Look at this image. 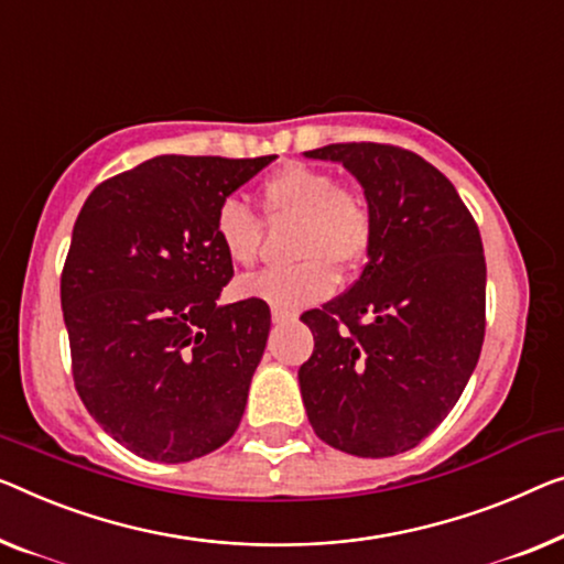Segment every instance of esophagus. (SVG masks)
I'll use <instances>...</instances> for the list:
<instances>
[{
	"instance_id": "obj_1",
	"label": "esophagus",
	"mask_w": 564,
	"mask_h": 564,
	"mask_svg": "<svg viewBox=\"0 0 564 564\" xmlns=\"http://www.w3.org/2000/svg\"><path fill=\"white\" fill-rule=\"evenodd\" d=\"M291 322H296V316H293V314H283V311H275V308H273V324L283 326V324H291Z\"/></svg>"
}]
</instances>
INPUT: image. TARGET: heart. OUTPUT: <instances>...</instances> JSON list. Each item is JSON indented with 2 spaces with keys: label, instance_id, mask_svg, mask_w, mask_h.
<instances>
[{
  "label": "heart",
  "instance_id": "obj_1",
  "mask_svg": "<svg viewBox=\"0 0 564 564\" xmlns=\"http://www.w3.org/2000/svg\"><path fill=\"white\" fill-rule=\"evenodd\" d=\"M260 209L268 223H299L291 242V268H268L238 283L242 296L263 299L275 311L318 304L334 291V271L347 273L362 263L372 242L367 202L334 174L306 164H289L260 184ZM215 238L235 265H250L263 240V223L228 197L215 213Z\"/></svg>",
  "mask_w": 564,
  "mask_h": 564
}]
</instances>
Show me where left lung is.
<instances>
[{
  "mask_svg": "<svg viewBox=\"0 0 564 564\" xmlns=\"http://www.w3.org/2000/svg\"><path fill=\"white\" fill-rule=\"evenodd\" d=\"M306 156L355 174L372 215L359 281L301 316L314 334L299 369L308 423L336 451L398 456L443 423L481 355V235L456 187L413 151L359 141Z\"/></svg>",
  "mask_w": 564,
  "mask_h": 564,
  "instance_id": "left-lung-1",
  "label": "left lung"
}]
</instances>
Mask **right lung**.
Segmentation results:
<instances>
[{"instance_id": "add662e5", "label": "right lung", "mask_w": 564, "mask_h": 564, "mask_svg": "<svg viewBox=\"0 0 564 564\" xmlns=\"http://www.w3.org/2000/svg\"><path fill=\"white\" fill-rule=\"evenodd\" d=\"M273 156H154L100 182L61 275L73 380L96 423L147 460L184 464L238 431L271 308L220 306L232 260L215 213Z\"/></svg>"}]
</instances>
